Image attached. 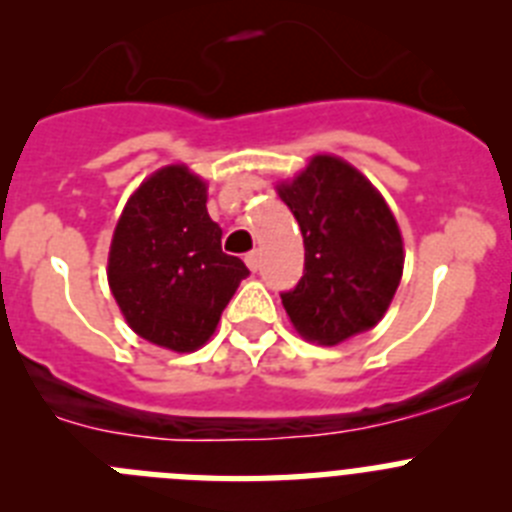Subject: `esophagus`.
<instances>
[{
  "label": "esophagus",
  "instance_id": "obj_1",
  "mask_svg": "<svg viewBox=\"0 0 512 512\" xmlns=\"http://www.w3.org/2000/svg\"><path fill=\"white\" fill-rule=\"evenodd\" d=\"M246 264H248V269H251V271L259 269V251L246 253Z\"/></svg>",
  "mask_w": 512,
  "mask_h": 512
}]
</instances>
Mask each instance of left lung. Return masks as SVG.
Returning a JSON list of instances; mask_svg holds the SVG:
<instances>
[{"label":"left lung","instance_id":"8db88e82","mask_svg":"<svg viewBox=\"0 0 512 512\" xmlns=\"http://www.w3.org/2000/svg\"><path fill=\"white\" fill-rule=\"evenodd\" d=\"M305 241V274L282 292L297 333L323 346L374 328L402 277V235L382 194L336 156L277 187Z\"/></svg>","mask_w":512,"mask_h":512}]
</instances>
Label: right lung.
Here are the masks:
<instances>
[{
  "label": "right lung",
  "instance_id": "1",
  "mask_svg": "<svg viewBox=\"0 0 512 512\" xmlns=\"http://www.w3.org/2000/svg\"><path fill=\"white\" fill-rule=\"evenodd\" d=\"M207 184L187 166H164L140 184L110 246L112 297L140 338L187 354L210 341L248 269L220 246Z\"/></svg>",
  "mask_w": 512,
  "mask_h": 512
}]
</instances>
